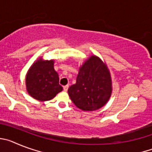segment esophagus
Masks as SVG:
<instances>
[{
    "label": "esophagus",
    "instance_id": "esophagus-1",
    "mask_svg": "<svg viewBox=\"0 0 152 152\" xmlns=\"http://www.w3.org/2000/svg\"><path fill=\"white\" fill-rule=\"evenodd\" d=\"M68 88H69V86L65 85V86H64V87H63V89H64V91H68Z\"/></svg>",
    "mask_w": 152,
    "mask_h": 152
}]
</instances>
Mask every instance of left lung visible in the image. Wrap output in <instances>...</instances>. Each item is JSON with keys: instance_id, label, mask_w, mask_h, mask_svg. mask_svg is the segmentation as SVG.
<instances>
[{"instance_id": "1", "label": "left lung", "mask_w": 152, "mask_h": 152, "mask_svg": "<svg viewBox=\"0 0 152 152\" xmlns=\"http://www.w3.org/2000/svg\"><path fill=\"white\" fill-rule=\"evenodd\" d=\"M68 94L75 105L84 111L101 108L112 92L109 70L96 56H91L80 67L76 84L68 88Z\"/></svg>"}]
</instances>
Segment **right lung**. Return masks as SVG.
<instances>
[{"label": "right lung", "mask_w": 152, "mask_h": 152, "mask_svg": "<svg viewBox=\"0 0 152 152\" xmlns=\"http://www.w3.org/2000/svg\"><path fill=\"white\" fill-rule=\"evenodd\" d=\"M26 84L29 95L41 101L51 100L62 91L52 60L34 63L26 75Z\"/></svg>", "instance_id": "right-lung-1"}]
</instances>
